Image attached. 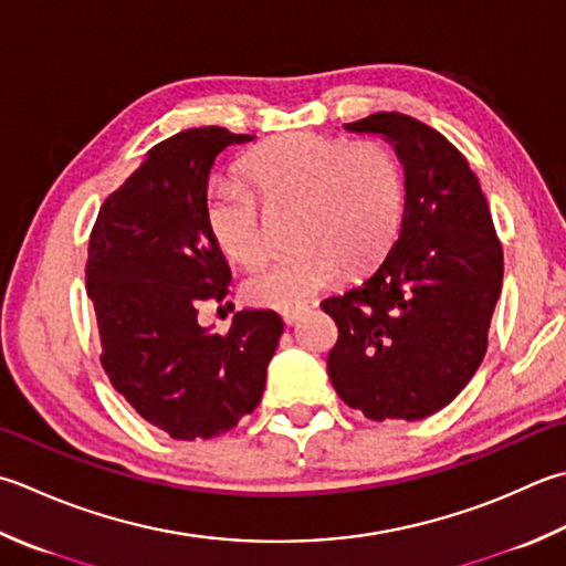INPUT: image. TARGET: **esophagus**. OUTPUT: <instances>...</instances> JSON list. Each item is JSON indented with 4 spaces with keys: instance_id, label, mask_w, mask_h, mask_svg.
I'll use <instances>...</instances> for the list:
<instances>
[{
    "instance_id": "1",
    "label": "esophagus",
    "mask_w": 566,
    "mask_h": 566,
    "mask_svg": "<svg viewBox=\"0 0 566 566\" xmlns=\"http://www.w3.org/2000/svg\"><path fill=\"white\" fill-rule=\"evenodd\" d=\"M306 312V306H292V308H284L282 312V318H284V324H296L298 318H302V314Z\"/></svg>"
}]
</instances>
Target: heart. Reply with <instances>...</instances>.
<instances>
[{"label":"heart","mask_w":566,"mask_h":566,"mask_svg":"<svg viewBox=\"0 0 566 566\" xmlns=\"http://www.w3.org/2000/svg\"><path fill=\"white\" fill-rule=\"evenodd\" d=\"M242 171L255 188L218 176L206 188V223L230 260L260 264L268 252L262 206L296 203L292 240L248 280L258 304L290 308L385 258L405 216V169L382 142L292 132L248 154Z\"/></svg>","instance_id":"b5f03b06"}]
</instances>
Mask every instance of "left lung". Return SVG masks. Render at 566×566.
Instances as JSON below:
<instances>
[{
  "mask_svg": "<svg viewBox=\"0 0 566 566\" xmlns=\"http://www.w3.org/2000/svg\"><path fill=\"white\" fill-rule=\"evenodd\" d=\"M390 139L405 164L397 242L360 286L321 302L336 321L328 378L348 407L424 419L469 385L489 348L503 245L479 176L453 144L402 113L346 125Z\"/></svg>",
  "mask_w": 566,
  "mask_h": 566,
  "instance_id": "8db88e82",
  "label": "left lung"
}]
</instances>
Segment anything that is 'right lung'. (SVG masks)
I'll return each instance as SVG.
<instances>
[{
  "label": "right lung",
  "instance_id": "obj_1",
  "mask_svg": "<svg viewBox=\"0 0 566 566\" xmlns=\"http://www.w3.org/2000/svg\"><path fill=\"white\" fill-rule=\"evenodd\" d=\"M252 135L196 127L159 142L99 206L85 286L99 363L115 390L171 439H213L262 400L284 331L276 312H238L228 334L198 326L203 302H223L230 268L206 223L216 157Z\"/></svg>",
  "mask_w": 566,
  "mask_h": 566
}]
</instances>
